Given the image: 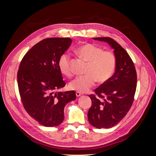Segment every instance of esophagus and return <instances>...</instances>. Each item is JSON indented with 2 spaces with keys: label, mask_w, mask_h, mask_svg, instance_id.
<instances>
[{
  "label": "esophagus",
  "mask_w": 156,
  "mask_h": 156,
  "mask_svg": "<svg viewBox=\"0 0 156 156\" xmlns=\"http://www.w3.org/2000/svg\"><path fill=\"white\" fill-rule=\"evenodd\" d=\"M76 96H77V97H79L81 95V92H76Z\"/></svg>",
  "instance_id": "34e87169"
}]
</instances>
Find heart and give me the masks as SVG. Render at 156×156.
Listing matches in <instances>:
<instances>
[{"label": "heart", "instance_id": "obj_1", "mask_svg": "<svg viewBox=\"0 0 156 156\" xmlns=\"http://www.w3.org/2000/svg\"><path fill=\"white\" fill-rule=\"evenodd\" d=\"M76 53L88 62L85 75L75 78L69 84L71 90L79 92H87L95 84L105 83L111 78L116 66L115 56L112 52L103 51L100 47L91 44H86L76 49ZM60 72L67 77L72 75L70 64V56L64 53L58 60Z\"/></svg>", "mask_w": 156, "mask_h": 156}]
</instances>
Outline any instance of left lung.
<instances>
[{
    "mask_svg": "<svg viewBox=\"0 0 156 156\" xmlns=\"http://www.w3.org/2000/svg\"><path fill=\"white\" fill-rule=\"evenodd\" d=\"M105 41L114 49L115 72L90 94L92 106L88 112L90 123L98 129L111 128L124 119L133 104L136 87V73L131 57L116 41L108 37H93Z\"/></svg>",
    "mask_w": 156,
    "mask_h": 156,
    "instance_id": "1",
    "label": "left lung"
}]
</instances>
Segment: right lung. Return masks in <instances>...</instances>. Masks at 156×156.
I'll use <instances>...</instances> for the list:
<instances>
[{"instance_id":"right-lung-1","label":"right lung","mask_w":156,"mask_h":156,"mask_svg":"<svg viewBox=\"0 0 156 156\" xmlns=\"http://www.w3.org/2000/svg\"><path fill=\"white\" fill-rule=\"evenodd\" d=\"M72 41L69 37L41 40L25 54L19 68L17 84L23 107L32 119L45 127L62 123L65 105L76 99L74 90L56 92L66 85L58 60Z\"/></svg>"}]
</instances>
